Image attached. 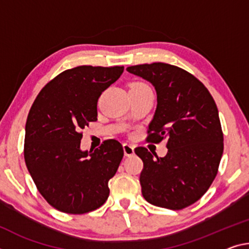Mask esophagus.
Wrapping results in <instances>:
<instances>
[{"instance_id":"34e87169","label":"esophagus","mask_w":249,"mask_h":249,"mask_svg":"<svg viewBox=\"0 0 249 249\" xmlns=\"http://www.w3.org/2000/svg\"><path fill=\"white\" fill-rule=\"evenodd\" d=\"M123 149H124L125 156H132L134 154V146H132L131 144L124 143L123 144Z\"/></svg>"}]
</instances>
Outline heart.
<instances>
[{
	"label": "heart",
	"mask_w": 249,
	"mask_h": 249,
	"mask_svg": "<svg viewBox=\"0 0 249 249\" xmlns=\"http://www.w3.org/2000/svg\"><path fill=\"white\" fill-rule=\"evenodd\" d=\"M145 88H148L147 85L144 84V83H134V84L131 85V88L129 89H145Z\"/></svg>",
	"instance_id": "heart-1"
}]
</instances>
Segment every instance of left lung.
<instances>
[{"instance_id":"left-lung-1","label":"left lung","mask_w":249,"mask_h":249,"mask_svg":"<svg viewBox=\"0 0 249 249\" xmlns=\"http://www.w3.org/2000/svg\"><path fill=\"white\" fill-rule=\"evenodd\" d=\"M127 72L155 88L157 106L147 141H166V156L135 148L144 168L140 183L144 198L177 211L202 197L217 175L224 137L214 98L202 82L183 69L152 63L129 66Z\"/></svg>"}]
</instances>
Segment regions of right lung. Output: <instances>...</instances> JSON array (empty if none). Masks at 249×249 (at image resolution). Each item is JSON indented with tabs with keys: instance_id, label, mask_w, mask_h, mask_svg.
Returning <instances> with one entry per match:
<instances>
[{
	"instance_id": "right-lung-1",
	"label": "right lung",
	"mask_w": 249,
	"mask_h": 249,
	"mask_svg": "<svg viewBox=\"0 0 249 249\" xmlns=\"http://www.w3.org/2000/svg\"><path fill=\"white\" fill-rule=\"evenodd\" d=\"M123 71L90 65L64 71L42 89L30 109L25 164L38 192L57 211L85 214L107 199L123 147L107 140L95 151H82L81 129L97 121L98 97Z\"/></svg>"
}]
</instances>
